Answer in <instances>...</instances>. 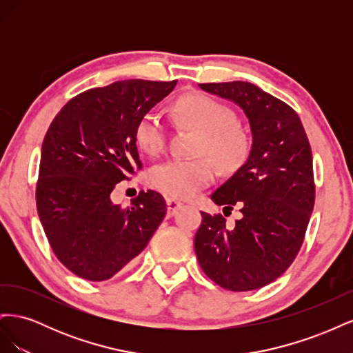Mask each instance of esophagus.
<instances>
[{
	"label": "esophagus",
	"instance_id": "obj_1",
	"mask_svg": "<svg viewBox=\"0 0 353 353\" xmlns=\"http://www.w3.org/2000/svg\"><path fill=\"white\" fill-rule=\"evenodd\" d=\"M166 205H168V215H174V213L176 212V209L181 208V205H183V203H181V201L176 200V199L168 197V199H166Z\"/></svg>",
	"mask_w": 353,
	"mask_h": 353
}]
</instances>
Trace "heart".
Here are the masks:
<instances>
[{"label":"heart","mask_w":353,"mask_h":353,"mask_svg":"<svg viewBox=\"0 0 353 353\" xmlns=\"http://www.w3.org/2000/svg\"><path fill=\"white\" fill-rule=\"evenodd\" d=\"M178 122L199 131L191 159H169L154 165L147 174L148 185L160 193L190 199L210 185L216 176L213 159L223 172H236L250 156L252 140L228 105L206 94H188L174 108ZM134 140L145 154L157 156L163 152L168 130L160 112L148 110L138 119Z\"/></svg>","instance_id":"1"}]
</instances>
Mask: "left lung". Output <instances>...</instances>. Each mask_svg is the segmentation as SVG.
I'll use <instances>...</instances> for the list:
<instances>
[{
  "label": "left lung",
  "instance_id": "left-lung-1",
  "mask_svg": "<svg viewBox=\"0 0 353 353\" xmlns=\"http://www.w3.org/2000/svg\"><path fill=\"white\" fill-rule=\"evenodd\" d=\"M237 103L252 128L250 156L210 199L239 205L243 218L228 230L221 213L201 212L197 261L209 279L231 292H249L279 279L302 248L315 203L312 152L297 113L243 81L199 83Z\"/></svg>",
  "mask_w": 353,
  "mask_h": 353
}]
</instances>
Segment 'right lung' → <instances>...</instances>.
<instances>
[{
    "label": "right lung",
    "mask_w": 353,
    "mask_h": 353,
    "mask_svg": "<svg viewBox=\"0 0 353 353\" xmlns=\"http://www.w3.org/2000/svg\"><path fill=\"white\" fill-rule=\"evenodd\" d=\"M178 81H117L69 100L41 150L37 209L52 252L74 275L109 280L140 254L166 215L165 199L141 191L131 206L110 200L143 163L134 131Z\"/></svg>",
    "instance_id": "obj_1"
}]
</instances>
